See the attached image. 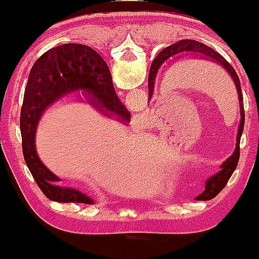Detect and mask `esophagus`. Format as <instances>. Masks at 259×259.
<instances>
[{
  "label": "esophagus",
  "mask_w": 259,
  "mask_h": 259,
  "mask_svg": "<svg viewBox=\"0 0 259 259\" xmlns=\"http://www.w3.org/2000/svg\"><path fill=\"white\" fill-rule=\"evenodd\" d=\"M135 119L138 120V121H140V123H141V121L144 120V115H142V114H136V118H135Z\"/></svg>",
  "instance_id": "esophagus-1"
}]
</instances>
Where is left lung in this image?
Returning a JSON list of instances; mask_svg holds the SVG:
<instances>
[{"label":"left lung","mask_w":259,"mask_h":259,"mask_svg":"<svg viewBox=\"0 0 259 259\" xmlns=\"http://www.w3.org/2000/svg\"><path fill=\"white\" fill-rule=\"evenodd\" d=\"M190 57L195 58H202L207 59L209 62H214L215 64H218L219 67H222L223 69L230 75L231 80L234 81L235 88H236L237 95H239V105H240V115H241V119H240L239 129H237V135H236V147H235L234 153L231 154L229 158L225 160L224 163L221 165V170L218 173L212 175L210 178H208L206 181V190L203 191V194L200 195L198 200H210V198L215 197L219 192L222 191L223 187L227 185L228 180L230 179L231 174L234 173L235 168H236L237 162L240 158V139H241V134L243 130V124H245V109H243V97H242V91H241V85H240L239 76H237L236 72L231 64L225 59L223 56L219 55L218 52H215L214 50L208 47L207 45L198 42L195 40H180L178 42H175L170 46L165 47L164 50H162L157 57L153 59L152 64L150 68V74H148V99H152L153 90H154V82H156V76L158 73L159 68L162 67L163 63L169 61V59L174 58V61H179L183 57Z\"/></svg>","instance_id":"1"}]
</instances>
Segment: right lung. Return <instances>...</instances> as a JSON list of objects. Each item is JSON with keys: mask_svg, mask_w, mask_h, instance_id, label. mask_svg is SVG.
Listing matches in <instances>:
<instances>
[{"mask_svg": "<svg viewBox=\"0 0 259 259\" xmlns=\"http://www.w3.org/2000/svg\"><path fill=\"white\" fill-rule=\"evenodd\" d=\"M81 91L84 100L97 111L120 121H130V113L115 94L112 75L103 58L91 47L64 44L44 53L32 65L20 112L23 154L37 186L56 202L94 204L88 195L58 185L61 179L41 162L35 146L38 121L49 107L67 95Z\"/></svg>", "mask_w": 259, "mask_h": 259, "instance_id": "right-lung-1", "label": "right lung"}]
</instances>
